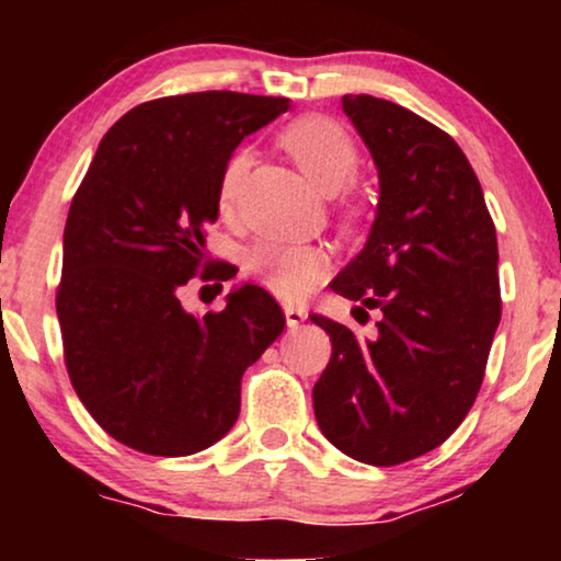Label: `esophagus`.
Masks as SVG:
<instances>
[{
    "label": "esophagus",
    "instance_id": "1",
    "mask_svg": "<svg viewBox=\"0 0 561 561\" xmlns=\"http://www.w3.org/2000/svg\"><path fill=\"white\" fill-rule=\"evenodd\" d=\"M283 313H286V324H288V327H298V324H304L306 317H309V313H306L304 306H294V304L283 306Z\"/></svg>",
    "mask_w": 561,
    "mask_h": 561
}]
</instances>
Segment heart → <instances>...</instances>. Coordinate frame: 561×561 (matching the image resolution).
I'll return each mask as SVG.
<instances>
[{
    "label": "heart",
    "instance_id": "obj_1",
    "mask_svg": "<svg viewBox=\"0 0 561 561\" xmlns=\"http://www.w3.org/2000/svg\"><path fill=\"white\" fill-rule=\"evenodd\" d=\"M280 145L319 194L334 196L347 188L359 168V152L347 129L327 117H301L280 133ZM248 150H237L227 160L219 181V204L234 202L248 173ZM248 273L280 298H304L319 286L329 271L327 252L306 242H257L244 255Z\"/></svg>",
    "mask_w": 561,
    "mask_h": 561
}]
</instances>
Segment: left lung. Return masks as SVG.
I'll return each instance as SVG.
<instances>
[{
	"instance_id": "obj_1",
	"label": "left lung",
	"mask_w": 561,
	"mask_h": 561,
	"mask_svg": "<svg viewBox=\"0 0 561 561\" xmlns=\"http://www.w3.org/2000/svg\"><path fill=\"white\" fill-rule=\"evenodd\" d=\"M342 110L378 168L380 198L332 290L382 319L363 342L311 313L332 340L313 413L336 449L388 467L439 447L478 398L501 321L497 240L478 175L447 133L370 94H344Z\"/></svg>"
}]
</instances>
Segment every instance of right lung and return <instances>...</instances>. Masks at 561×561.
<instances>
[{"label": "right lung", "instance_id": "right-lung-1", "mask_svg": "<svg viewBox=\"0 0 561 561\" xmlns=\"http://www.w3.org/2000/svg\"><path fill=\"white\" fill-rule=\"evenodd\" d=\"M288 106L237 91L145 102L114 122L76 191L56 296L66 367L127 447L186 457L219 442L240 416L242 373L286 327L260 286L204 317L183 309L179 288L204 263L227 160Z\"/></svg>", "mask_w": 561, "mask_h": 561}]
</instances>
